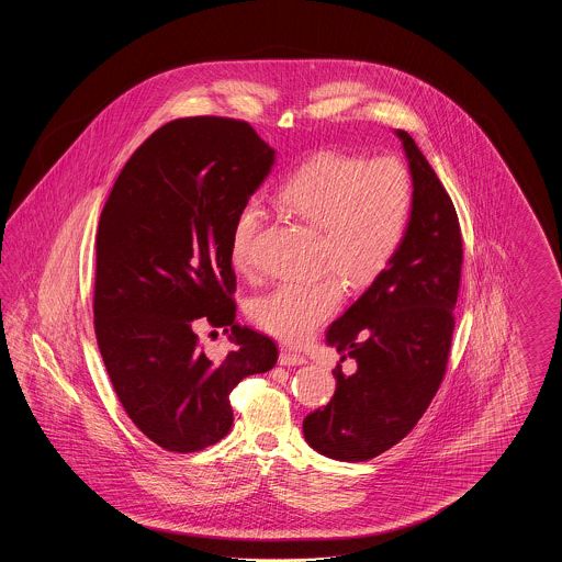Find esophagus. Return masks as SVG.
Listing matches in <instances>:
<instances>
[{
	"label": "esophagus",
	"instance_id": "obj_1",
	"mask_svg": "<svg viewBox=\"0 0 562 562\" xmlns=\"http://www.w3.org/2000/svg\"><path fill=\"white\" fill-rule=\"evenodd\" d=\"M278 362L282 364V367H301V364H305L307 360H305V356H301V353H294L291 349H282L280 351V358H278Z\"/></svg>",
	"mask_w": 562,
	"mask_h": 562
}]
</instances>
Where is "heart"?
I'll list each match as a JSON object with an SVG mask.
<instances>
[{
	"label": "heart",
	"mask_w": 562,
	"mask_h": 562,
	"mask_svg": "<svg viewBox=\"0 0 562 562\" xmlns=\"http://www.w3.org/2000/svg\"><path fill=\"white\" fill-rule=\"evenodd\" d=\"M280 204L321 234L318 269L341 276L349 289H364L401 248L411 216L413 188L394 158L367 161L324 154L303 164L280 189ZM263 206L248 200L232 225L229 259L240 273L255 269V240ZM341 282L326 273L307 282H282L250 301L248 314L261 330L284 344H301L341 303Z\"/></svg>",
	"instance_id": "b5f03b06"
}]
</instances>
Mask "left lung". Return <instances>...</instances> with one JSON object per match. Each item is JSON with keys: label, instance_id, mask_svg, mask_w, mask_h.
<instances>
[{"label": "left lung", "instance_id": "8db88e82", "mask_svg": "<svg viewBox=\"0 0 562 562\" xmlns=\"http://www.w3.org/2000/svg\"><path fill=\"white\" fill-rule=\"evenodd\" d=\"M402 140L413 204L401 248L348 312L326 330V344L351 358L335 367L337 390L303 419L307 445L337 461H367L415 428L447 371L463 246L453 202L411 134Z\"/></svg>", "mask_w": 562, "mask_h": 562}]
</instances>
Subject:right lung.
I'll return each mask as SVG.
<instances>
[{"label": "right lung", "mask_w": 562, "mask_h": 562, "mask_svg": "<svg viewBox=\"0 0 562 562\" xmlns=\"http://www.w3.org/2000/svg\"><path fill=\"white\" fill-rule=\"evenodd\" d=\"M276 151L250 124L183 117L122 168L97 234L94 333L124 411L158 447L193 453L234 424L232 390L278 362L276 344L236 322L232 225ZM235 344L216 361L194 326Z\"/></svg>", "instance_id": "1"}]
</instances>
